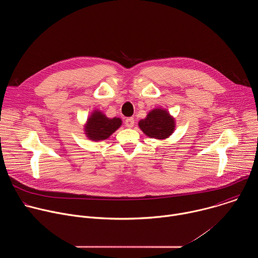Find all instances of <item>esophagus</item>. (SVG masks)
Instances as JSON below:
<instances>
[{
	"mask_svg": "<svg viewBox=\"0 0 258 258\" xmlns=\"http://www.w3.org/2000/svg\"><path fill=\"white\" fill-rule=\"evenodd\" d=\"M124 123H125V125L127 126V127H133L134 126V124H135V119L133 118V117H128V118H126L125 119V121H124Z\"/></svg>",
	"mask_w": 258,
	"mask_h": 258,
	"instance_id": "esophagus-1",
	"label": "esophagus"
}]
</instances>
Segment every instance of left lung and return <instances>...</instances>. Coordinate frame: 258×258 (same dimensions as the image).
<instances>
[{
  "label": "left lung",
  "instance_id": "left-lung-1",
  "mask_svg": "<svg viewBox=\"0 0 258 258\" xmlns=\"http://www.w3.org/2000/svg\"><path fill=\"white\" fill-rule=\"evenodd\" d=\"M139 127L149 138L165 140L172 135L175 128L174 118L166 109L155 108L139 121Z\"/></svg>",
  "mask_w": 258,
  "mask_h": 258
}]
</instances>
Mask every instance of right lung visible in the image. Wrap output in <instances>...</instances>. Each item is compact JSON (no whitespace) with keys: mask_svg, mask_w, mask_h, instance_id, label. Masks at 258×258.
Instances as JSON below:
<instances>
[{"mask_svg":"<svg viewBox=\"0 0 258 258\" xmlns=\"http://www.w3.org/2000/svg\"><path fill=\"white\" fill-rule=\"evenodd\" d=\"M122 124L118 117L109 118L100 110H94L85 124V135L89 140L98 142L108 139Z\"/></svg>","mask_w":258,"mask_h":258,"instance_id":"add662e5","label":"right lung"}]
</instances>
